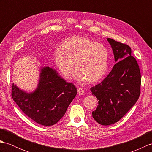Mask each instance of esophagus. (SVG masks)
I'll return each mask as SVG.
<instances>
[{"label":"esophagus","instance_id":"34e87169","mask_svg":"<svg viewBox=\"0 0 152 152\" xmlns=\"http://www.w3.org/2000/svg\"><path fill=\"white\" fill-rule=\"evenodd\" d=\"M78 93L79 95H83V93H84V90H83V88H79L78 89Z\"/></svg>","mask_w":152,"mask_h":152}]
</instances>
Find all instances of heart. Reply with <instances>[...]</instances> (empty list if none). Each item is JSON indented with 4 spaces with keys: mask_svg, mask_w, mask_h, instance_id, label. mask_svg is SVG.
I'll list each match as a JSON object with an SVG mask.
<instances>
[{
    "mask_svg": "<svg viewBox=\"0 0 152 152\" xmlns=\"http://www.w3.org/2000/svg\"><path fill=\"white\" fill-rule=\"evenodd\" d=\"M108 54L105 47L84 37H74L64 40L59 51L54 53V61L64 78L74 72L80 82H97L104 75Z\"/></svg>",
    "mask_w": 152,
    "mask_h": 152,
    "instance_id": "heart-1",
    "label": "heart"
}]
</instances>
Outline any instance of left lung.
Listing matches in <instances>:
<instances>
[{"label":"left lung","instance_id":"left-lung-1","mask_svg":"<svg viewBox=\"0 0 152 152\" xmlns=\"http://www.w3.org/2000/svg\"><path fill=\"white\" fill-rule=\"evenodd\" d=\"M107 40L117 63L101 83L91 88L99 101L93 118L102 125L114 124L127 114L139 98L141 86L139 66L131 48L112 38Z\"/></svg>","mask_w":152,"mask_h":152}]
</instances>
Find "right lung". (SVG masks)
Wrapping results in <instances>:
<instances>
[{
  "label": "right lung",
  "instance_id": "right-lung-1",
  "mask_svg": "<svg viewBox=\"0 0 152 152\" xmlns=\"http://www.w3.org/2000/svg\"><path fill=\"white\" fill-rule=\"evenodd\" d=\"M77 94L72 83L66 82L50 67L41 69L37 89L28 93L12 83V97L22 112L37 124L51 126L65 114Z\"/></svg>",
  "mask_w": 152,
  "mask_h": 152
}]
</instances>
